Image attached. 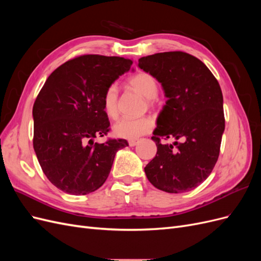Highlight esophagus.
Instances as JSON below:
<instances>
[{
  "label": "esophagus",
  "instance_id": "1",
  "mask_svg": "<svg viewBox=\"0 0 261 261\" xmlns=\"http://www.w3.org/2000/svg\"><path fill=\"white\" fill-rule=\"evenodd\" d=\"M137 143H138V139H130V140H128V145H129L130 147L136 146Z\"/></svg>",
  "mask_w": 261,
  "mask_h": 261
}]
</instances>
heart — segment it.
Instances as JSON below:
<instances>
[{"label": "heart", "mask_w": 261, "mask_h": 261, "mask_svg": "<svg viewBox=\"0 0 261 261\" xmlns=\"http://www.w3.org/2000/svg\"><path fill=\"white\" fill-rule=\"evenodd\" d=\"M129 86L136 89L140 94L149 100V102L158 96L159 87L155 78L146 72H139L128 80ZM117 87L112 84L106 89L102 97V107L105 113L111 118L117 115ZM153 127V121L149 116L141 117H123L113 126V133L116 137L125 139H137L149 133Z\"/></svg>", "instance_id": "heart-1"}]
</instances>
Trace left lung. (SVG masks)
I'll return each mask as SVG.
<instances>
[{
    "instance_id": "obj_1",
    "label": "left lung",
    "mask_w": 261,
    "mask_h": 261,
    "mask_svg": "<svg viewBox=\"0 0 261 261\" xmlns=\"http://www.w3.org/2000/svg\"><path fill=\"white\" fill-rule=\"evenodd\" d=\"M138 67L161 84L168 99L151 137L156 154L146 165L147 178L167 193L192 191L210 175L219 158L225 127L220 85L200 60L180 51L140 58ZM162 137L176 141L162 145Z\"/></svg>"
}]
</instances>
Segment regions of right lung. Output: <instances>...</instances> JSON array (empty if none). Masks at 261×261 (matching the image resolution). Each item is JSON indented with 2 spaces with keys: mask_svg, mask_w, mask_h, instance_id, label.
<instances>
[{
  "mask_svg": "<svg viewBox=\"0 0 261 261\" xmlns=\"http://www.w3.org/2000/svg\"><path fill=\"white\" fill-rule=\"evenodd\" d=\"M133 61L88 54L69 60L48 77L33 108L34 149L51 183L70 195H87L107 180L125 139H93L110 130L102 107L106 89Z\"/></svg>",
  "mask_w": 261,
  "mask_h": 261,
  "instance_id": "obj_1",
  "label": "right lung"
}]
</instances>
